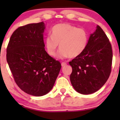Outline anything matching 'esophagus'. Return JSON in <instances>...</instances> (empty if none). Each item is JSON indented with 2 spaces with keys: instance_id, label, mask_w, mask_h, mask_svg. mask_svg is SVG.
Returning <instances> with one entry per match:
<instances>
[{
  "instance_id": "esophagus-1",
  "label": "esophagus",
  "mask_w": 120,
  "mask_h": 120,
  "mask_svg": "<svg viewBox=\"0 0 120 120\" xmlns=\"http://www.w3.org/2000/svg\"><path fill=\"white\" fill-rule=\"evenodd\" d=\"M67 66V63H66L63 62L62 63H61V66H62V67H64V66Z\"/></svg>"
}]
</instances>
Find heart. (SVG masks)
<instances>
[{"instance_id":"1","label":"heart","mask_w":120,"mask_h":120,"mask_svg":"<svg viewBox=\"0 0 120 120\" xmlns=\"http://www.w3.org/2000/svg\"><path fill=\"white\" fill-rule=\"evenodd\" d=\"M52 36H48L45 41L47 53L54 57L60 45L61 49L58 54L60 59L76 57L82 54L88 42V34L83 28L68 24H59L53 27Z\"/></svg>"}]
</instances>
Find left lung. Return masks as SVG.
Listing matches in <instances>:
<instances>
[{
	"instance_id": "1",
	"label": "left lung",
	"mask_w": 120,
	"mask_h": 120,
	"mask_svg": "<svg viewBox=\"0 0 120 120\" xmlns=\"http://www.w3.org/2000/svg\"><path fill=\"white\" fill-rule=\"evenodd\" d=\"M112 45L102 29L97 25L86 49L70 61L72 71L70 81L75 90L83 95L98 91L109 77L112 69Z\"/></svg>"
}]
</instances>
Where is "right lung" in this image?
<instances>
[{
	"mask_svg": "<svg viewBox=\"0 0 120 120\" xmlns=\"http://www.w3.org/2000/svg\"><path fill=\"white\" fill-rule=\"evenodd\" d=\"M45 29L43 22L20 26L11 35L7 48V61L15 83L35 96L50 91L61 67L45 49Z\"/></svg>",
	"mask_w": 120,
	"mask_h": 120,
	"instance_id": "1",
	"label": "right lung"
}]
</instances>
